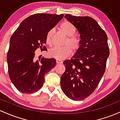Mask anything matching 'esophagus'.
Instances as JSON below:
<instances>
[{"label":"esophagus","instance_id":"esophagus-1","mask_svg":"<svg viewBox=\"0 0 120 120\" xmlns=\"http://www.w3.org/2000/svg\"><path fill=\"white\" fill-rule=\"evenodd\" d=\"M56 63H57V64H62L63 61L59 60V59H56Z\"/></svg>","mask_w":120,"mask_h":120}]
</instances>
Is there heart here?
<instances>
[{
	"label": "heart",
	"mask_w": 120,
	"mask_h": 120,
	"mask_svg": "<svg viewBox=\"0 0 120 120\" xmlns=\"http://www.w3.org/2000/svg\"><path fill=\"white\" fill-rule=\"evenodd\" d=\"M60 30L68 36L67 40L64 43L65 46L62 47H55L51 48L48 52V55L50 57L56 58L59 60H63L71 55L72 49L73 52L77 51L80 47V40L77 37L74 36L76 34V29L70 22L65 21L61 23L60 26ZM53 32V30H50L46 35V43L49 45L52 44Z\"/></svg>",
	"instance_id": "1"
}]
</instances>
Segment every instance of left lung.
Listing matches in <instances>:
<instances>
[{
	"mask_svg": "<svg viewBox=\"0 0 120 120\" xmlns=\"http://www.w3.org/2000/svg\"><path fill=\"white\" fill-rule=\"evenodd\" d=\"M64 18L77 29L81 40L76 53L63 62L61 88L71 99L82 100L94 91L104 74L109 56L108 36L90 17L66 14Z\"/></svg>",
	"mask_w": 120,
	"mask_h": 120,
	"instance_id": "left-lung-1",
	"label": "left lung"
}]
</instances>
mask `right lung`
Listing matches in <instances>:
<instances>
[{"mask_svg":"<svg viewBox=\"0 0 120 120\" xmlns=\"http://www.w3.org/2000/svg\"><path fill=\"white\" fill-rule=\"evenodd\" d=\"M63 14H36L25 19L12 35L7 60L10 80L19 91L33 93L43 85L44 76L56 65L54 58L35 61V52L47 49V33L60 22Z\"/></svg>","mask_w":120,"mask_h":120,"instance_id":"1","label":"right lung"}]
</instances>
